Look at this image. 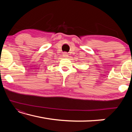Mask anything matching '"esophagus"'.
Here are the masks:
<instances>
[{"label":"esophagus","instance_id":"1","mask_svg":"<svg viewBox=\"0 0 132 132\" xmlns=\"http://www.w3.org/2000/svg\"><path fill=\"white\" fill-rule=\"evenodd\" d=\"M63 57H68L69 55H68V53H67L66 52H64V53H63Z\"/></svg>","mask_w":132,"mask_h":132}]
</instances>
